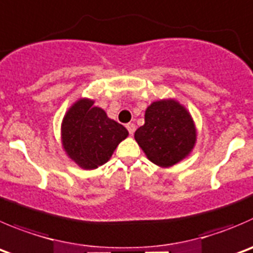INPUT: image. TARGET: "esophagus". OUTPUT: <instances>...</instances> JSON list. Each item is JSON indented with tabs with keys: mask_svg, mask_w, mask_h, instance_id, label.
I'll return each instance as SVG.
<instances>
[{
	"mask_svg": "<svg viewBox=\"0 0 253 253\" xmlns=\"http://www.w3.org/2000/svg\"><path fill=\"white\" fill-rule=\"evenodd\" d=\"M126 128H127V131H128V133L131 134V136L134 133V131H136V126H134L133 124H127Z\"/></svg>",
	"mask_w": 253,
	"mask_h": 253,
	"instance_id": "34e87169",
	"label": "esophagus"
}]
</instances>
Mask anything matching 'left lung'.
I'll return each mask as SVG.
<instances>
[{
  "label": "left lung",
  "mask_w": 253,
  "mask_h": 253,
  "mask_svg": "<svg viewBox=\"0 0 253 253\" xmlns=\"http://www.w3.org/2000/svg\"><path fill=\"white\" fill-rule=\"evenodd\" d=\"M134 138L151 162L170 167L193 149L197 131L189 112L174 100L156 101L146 110L144 125Z\"/></svg>",
  "instance_id": "1"
}]
</instances>
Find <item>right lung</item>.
<instances>
[{
    "label": "right lung",
    "mask_w": 253,
    "mask_h": 253,
    "mask_svg": "<svg viewBox=\"0 0 253 253\" xmlns=\"http://www.w3.org/2000/svg\"><path fill=\"white\" fill-rule=\"evenodd\" d=\"M128 131L110 120L94 101L82 99L65 115L61 125L63 146L68 156L84 169H95L106 163Z\"/></svg>",
    "instance_id": "add662e5"
}]
</instances>
